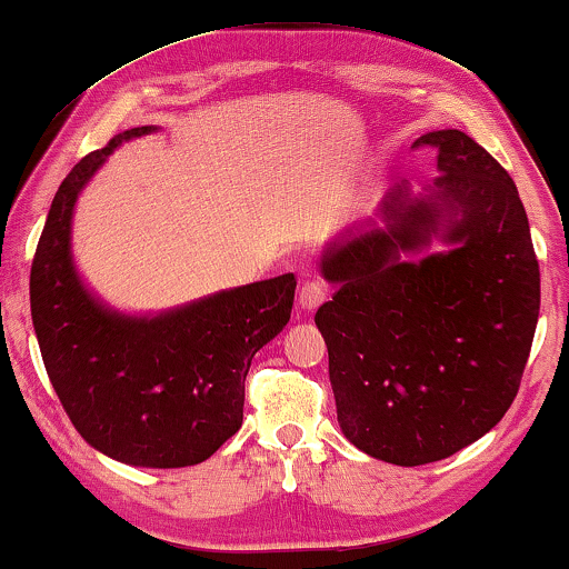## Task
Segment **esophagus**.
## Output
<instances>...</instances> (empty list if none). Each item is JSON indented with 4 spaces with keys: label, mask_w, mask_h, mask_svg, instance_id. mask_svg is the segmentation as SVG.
<instances>
[{
    "label": "esophagus",
    "mask_w": 569,
    "mask_h": 569,
    "mask_svg": "<svg viewBox=\"0 0 569 569\" xmlns=\"http://www.w3.org/2000/svg\"><path fill=\"white\" fill-rule=\"evenodd\" d=\"M327 298H329V284L323 282V279H308L298 295V302L306 308V311H313V308H319Z\"/></svg>",
    "instance_id": "34e87169"
}]
</instances>
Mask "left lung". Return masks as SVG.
I'll use <instances>...</instances> for the list:
<instances>
[{"mask_svg":"<svg viewBox=\"0 0 569 569\" xmlns=\"http://www.w3.org/2000/svg\"><path fill=\"white\" fill-rule=\"evenodd\" d=\"M423 146L437 149L441 172L431 196L397 186L381 203L387 230L331 248L321 269L337 292L316 311L345 437L405 468L445 460L505 418L541 306L507 169L460 130L426 132L412 149ZM437 231L452 251L401 261Z\"/></svg>","mask_w":569,"mask_h":569,"instance_id":"obj_1","label":"left lung"}]
</instances>
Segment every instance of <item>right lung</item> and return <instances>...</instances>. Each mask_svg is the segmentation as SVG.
Returning <instances> with one entry per match:
<instances>
[{"instance_id":"add662e5","label":"right lung","mask_w":569,"mask_h":569,"mask_svg":"<svg viewBox=\"0 0 569 569\" xmlns=\"http://www.w3.org/2000/svg\"><path fill=\"white\" fill-rule=\"evenodd\" d=\"M70 169L51 201L31 267V316L49 381L80 437L140 468H186L242 426L250 360L290 321L295 277L211 295L157 319L101 308L72 269L70 219L80 188L122 140Z\"/></svg>"}]
</instances>
